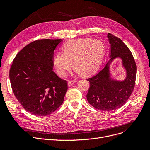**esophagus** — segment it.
I'll use <instances>...</instances> for the list:
<instances>
[{"label":"esophagus","mask_w":150,"mask_h":150,"mask_svg":"<svg viewBox=\"0 0 150 150\" xmlns=\"http://www.w3.org/2000/svg\"><path fill=\"white\" fill-rule=\"evenodd\" d=\"M77 81L76 80H70V81H69L68 83H67V84H68V86L69 87H70V86H72L74 83H75Z\"/></svg>","instance_id":"1"}]
</instances>
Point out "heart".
<instances>
[{"instance_id": "heart-1", "label": "heart", "mask_w": 150, "mask_h": 150, "mask_svg": "<svg viewBox=\"0 0 150 150\" xmlns=\"http://www.w3.org/2000/svg\"><path fill=\"white\" fill-rule=\"evenodd\" d=\"M62 53L55 54L53 64L57 72L65 76L74 65L78 72L89 75L98 69L105 52L104 44L98 39L80 38L67 41Z\"/></svg>"}]
</instances>
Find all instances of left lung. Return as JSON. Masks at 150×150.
Here are the masks:
<instances>
[{
    "label": "left lung",
    "mask_w": 150,
    "mask_h": 150,
    "mask_svg": "<svg viewBox=\"0 0 150 150\" xmlns=\"http://www.w3.org/2000/svg\"><path fill=\"white\" fill-rule=\"evenodd\" d=\"M110 44V59L104 67L93 76L87 80L90 82L87 100L95 108L104 111H111L123 106L134 88L136 77V64L128 47L121 39L108 33ZM116 58H120L126 71L123 81L111 77L109 66Z\"/></svg>",
    "instance_id": "8db88e82"
}]
</instances>
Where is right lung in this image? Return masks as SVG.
<instances>
[{"label":"right lung","mask_w":150,"mask_h":150,"mask_svg":"<svg viewBox=\"0 0 150 150\" xmlns=\"http://www.w3.org/2000/svg\"><path fill=\"white\" fill-rule=\"evenodd\" d=\"M62 39L30 43L15 57L10 70L14 96L28 112L45 116L62 104L67 81L53 71L54 50Z\"/></svg>","instance_id":"1"}]
</instances>
